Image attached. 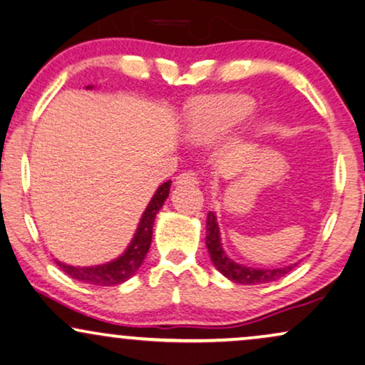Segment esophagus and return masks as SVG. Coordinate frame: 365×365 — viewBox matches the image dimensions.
Returning a JSON list of instances; mask_svg holds the SVG:
<instances>
[{"instance_id":"34e87169","label":"esophagus","mask_w":365,"mask_h":365,"mask_svg":"<svg viewBox=\"0 0 365 365\" xmlns=\"http://www.w3.org/2000/svg\"><path fill=\"white\" fill-rule=\"evenodd\" d=\"M175 183H177V185H197L198 180H197V175L193 172H185L178 175L177 180H175Z\"/></svg>"}]
</instances>
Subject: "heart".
<instances>
[{
	"label": "heart",
	"mask_w": 365,
	"mask_h": 365,
	"mask_svg": "<svg viewBox=\"0 0 365 365\" xmlns=\"http://www.w3.org/2000/svg\"><path fill=\"white\" fill-rule=\"evenodd\" d=\"M255 103L246 96H215L200 101L187 119L185 138L193 145H210L247 119Z\"/></svg>",
	"instance_id": "obj_1"
}]
</instances>
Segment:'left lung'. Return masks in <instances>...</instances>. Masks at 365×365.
<instances>
[{
  "label": "left lung",
  "instance_id": "obj_1",
  "mask_svg": "<svg viewBox=\"0 0 365 365\" xmlns=\"http://www.w3.org/2000/svg\"><path fill=\"white\" fill-rule=\"evenodd\" d=\"M207 237L205 244L209 249L210 259L214 262L219 273H222L225 278L234 281L239 284H262V283H271L283 278L294 269V266H298V262L294 264L284 266V267H252L246 264H239L234 259L225 255L222 241H220V230L219 224H217V217L214 212L207 214Z\"/></svg>",
  "mask_w": 365,
  "mask_h": 365
}]
</instances>
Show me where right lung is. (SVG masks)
<instances>
[{"label":"right lung","mask_w":365,"mask_h":365,"mask_svg":"<svg viewBox=\"0 0 365 365\" xmlns=\"http://www.w3.org/2000/svg\"><path fill=\"white\" fill-rule=\"evenodd\" d=\"M86 89H92V86H87ZM170 185L172 182H165L156 188L155 195L151 197L148 207L143 212L140 224L133 236L131 242L126 247V251L116 259L104 262V264L98 266H71L66 262L57 261V266L63 273L71 276L72 279L84 281L87 284H96V286H116L121 284L124 281H128L131 276L136 274V271L140 269V266L145 261V256L148 255L150 246H151V236H153V224L155 217L158 214V210L163 207L165 200H167L170 193Z\"/></svg>","instance_id":"obj_1"}]
</instances>
